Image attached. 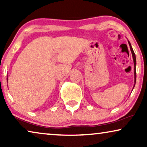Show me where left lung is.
Returning a JSON list of instances; mask_svg holds the SVG:
<instances>
[{
  "instance_id": "1",
  "label": "left lung",
  "mask_w": 147,
  "mask_h": 147,
  "mask_svg": "<svg viewBox=\"0 0 147 147\" xmlns=\"http://www.w3.org/2000/svg\"><path fill=\"white\" fill-rule=\"evenodd\" d=\"M128 44H129V46H130V51H131V53H132V59H133V61H134V86H133V88L134 87V86H135V84H136V56H135V53H134V52L133 51V49H132V46H131V44H130V41H128ZM133 90V89H132Z\"/></svg>"
}]
</instances>
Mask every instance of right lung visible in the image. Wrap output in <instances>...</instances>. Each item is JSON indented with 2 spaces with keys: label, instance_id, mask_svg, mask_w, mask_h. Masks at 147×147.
<instances>
[{
  "label": "right lung",
  "instance_id": "1",
  "mask_svg": "<svg viewBox=\"0 0 147 147\" xmlns=\"http://www.w3.org/2000/svg\"><path fill=\"white\" fill-rule=\"evenodd\" d=\"M7 81L8 82V76H7Z\"/></svg>",
  "mask_w": 147,
  "mask_h": 147
}]
</instances>
